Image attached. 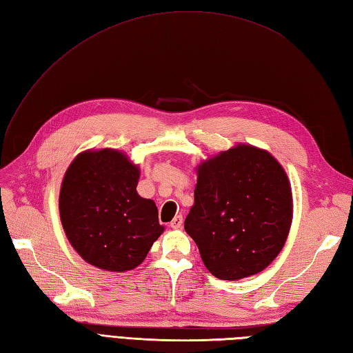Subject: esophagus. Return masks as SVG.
I'll return each instance as SVG.
<instances>
[{
  "instance_id": "esophagus-1",
  "label": "esophagus",
  "mask_w": 353,
  "mask_h": 353,
  "mask_svg": "<svg viewBox=\"0 0 353 353\" xmlns=\"http://www.w3.org/2000/svg\"><path fill=\"white\" fill-rule=\"evenodd\" d=\"M182 223H183V216L182 214H177L176 218L170 222V227L173 228V230H177V228L182 227Z\"/></svg>"
}]
</instances>
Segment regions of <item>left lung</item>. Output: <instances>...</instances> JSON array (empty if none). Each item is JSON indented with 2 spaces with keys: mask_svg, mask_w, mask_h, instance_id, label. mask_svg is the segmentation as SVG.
<instances>
[{
  "mask_svg": "<svg viewBox=\"0 0 353 353\" xmlns=\"http://www.w3.org/2000/svg\"><path fill=\"white\" fill-rule=\"evenodd\" d=\"M195 171L185 231L204 265L222 280L261 273L283 249L292 223V189L283 167L268 150L239 143Z\"/></svg>",
  "mask_w": 353,
  "mask_h": 353,
  "instance_id": "8db88e82",
  "label": "left lung"
}]
</instances>
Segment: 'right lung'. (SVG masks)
Listing matches in <instances>:
<instances>
[{
    "label": "right lung",
    "mask_w": 353,
    "mask_h": 353,
    "mask_svg": "<svg viewBox=\"0 0 353 353\" xmlns=\"http://www.w3.org/2000/svg\"><path fill=\"white\" fill-rule=\"evenodd\" d=\"M140 167L117 149H88L68 165L59 216L70 245L88 264L123 273L139 267L158 237L157 204L137 192Z\"/></svg>",
    "instance_id": "1"
}]
</instances>
